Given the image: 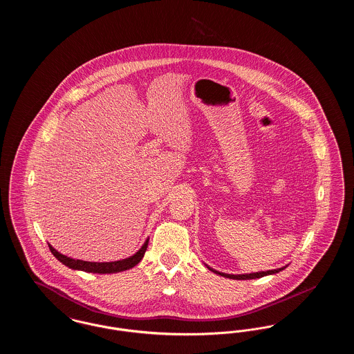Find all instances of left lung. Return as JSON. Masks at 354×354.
I'll use <instances>...</instances> for the list:
<instances>
[{
    "instance_id": "obj_1",
    "label": "left lung",
    "mask_w": 354,
    "mask_h": 354,
    "mask_svg": "<svg viewBox=\"0 0 354 354\" xmlns=\"http://www.w3.org/2000/svg\"><path fill=\"white\" fill-rule=\"evenodd\" d=\"M286 267H283V268H277V270H266V272H256V273H247V274H228V273H221V272H218V270H212V268H209V267H208V270L215 272L216 274L224 276V277H227V279H234V280H251V279H260V277H263V276H268V274L279 273L280 270H286Z\"/></svg>"
}]
</instances>
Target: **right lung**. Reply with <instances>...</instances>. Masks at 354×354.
Here are the masks:
<instances>
[{
	"label": "right lung",
	"mask_w": 354,
	"mask_h": 354,
	"mask_svg": "<svg viewBox=\"0 0 354 354\" xmlns=\"http://www.w3.org/2000/svg\"><path fill=\"white\" fill-rule=\"evenodd\" d=\"M147 245H149V239L145 241L142 248L133 256L123 259V260H118V261H110V263H93V261L75 260V259H71V257L58 252L57 250H54L51 247L50 244H49V248H50L51 253L55 256V259H58L62 264H65L71 270H84V272H90V273H117V272L130 270L135 267L143 259L145 252L147 250Z\"/></svg>",
	"instance_id": "right-lung-1"
}]
</instances>
